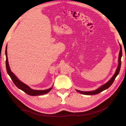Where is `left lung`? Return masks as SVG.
I'll use <instances>...</instances> for the list:
<instances>
[{
	"mask_svg": "<svg viewBox=\"0 0 126 126\" xmlns=\"http://www.w3.org/2000/svg\"><path fill=\"white\" fill-rule=\"evenodd\" d=\"M120 46V52H119V58H118V67L117 68V70L115 72V74L113 75V76L112 77V78L110 79L106 83H105V85H102V86H101L99 88L97 89H96V90H94V91H80V90H76V91H78V93H80L81 94H86V95H93V94H98L99 93H100L101 92H102V91H104L107 89H108L109 87H110L112 83L113 82L115 79H116V77L117 76V75L119 74V71H120V67H121V56H122V48H121V46Z\"/></svg>",
	"mask_w": 126,
	"mask_h": 126,
	"instance_id": "1",
	"label": "left lung"
}]
</instances>
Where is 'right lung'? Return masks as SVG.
<instances>
[{
  "label": "right lung",
  "mask_w": 126,
  "mask_h": 126,
  "mask_svg": "<svg viewBox=\"0 0 126 126\" xmlns=\"http://www.w3.org/2000/svg\"><path fill=\"white\" fill-rule=\"evenodd\" d=\"M7 46H6V51H5V54H6V70L7 71V73L9 75L11 80H12L14 84L19 89L22 90L25 93L28 94L30 96H39V95H42L44 94L49 93V91L51 90L52 89V87L50 88L46 89V90H33L30 88L27 85L25 84L23 82H22L21 81L19 80L16 76H15L13 72H11L10 67L9 66V63L8 61V58H7Z\"/></svg>",
  "instance_id": "right-lung-1"
}]
</instances>
